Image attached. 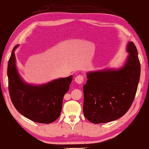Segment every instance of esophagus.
<instances>
[{"label": "esophagus", "mask_w": 149, "mask_h": 149, "mask_svg": "<svg viewBox=\"0 0 149 149\" xmlns=\"http://www.w3.org/2000/svg\"><path fill=\"white\" fill-rule=\"evenodd\" d=\"M84 80V77L83 75H78L74 78V81L77 82L78 84H83Z\"/></svg>", "instance_id": "obj_1"}]
</instances>
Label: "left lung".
Listing matches in <instances>:
<instances>
[{"mask_svg": "<svg viewBox=\"0 0 149 149\" xmlns=\"http://www.w3.org/2000/svg\"><path fill=\"white\" fill-rule=\"evenodd\" d=\"M129 56L120 69L87 74L84 86V113L94 124L107 123L120 118L134 100L140 77V62L133 42H129Z\"/></svg>", "mask_w": 149, "mask_h": 149, "instance_id": "1", "label": "left lung"}]
</instances>
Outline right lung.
Here are the masks:
<instances>
[{
	"mask_svg": "<svg viewBox=\"0 0 149 149\" xmlns=\"http://www.w3.org/2000/svg\"><path fill=\"white\" fill-rule=\"evenodd\" d=\"M13 48L8 65V88L13 104L19 113L38 123L49 124L60 116L62 101L72 76L39 86L25 84L16 70Z\"/></svg>",
	"mask_w": 149,
	"mask_h": 149,
	"instance_id": "1",
	"label": "right lung"
}]
</instances>
